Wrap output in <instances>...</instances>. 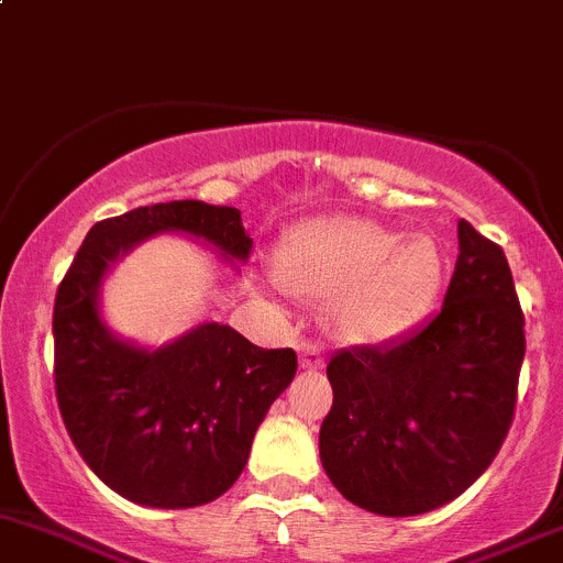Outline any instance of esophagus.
Instances as JSON below:
<instances>
[{
  "instance_id": "1",
  "label": "esophagus",
  "mask_w": 563,
  "mask_h": 563,
  "mask_svg": "<svg viewBox=\"0 0 563 563\" xmlns=\"http://www.w3.org/2000/svg\"><path fill=\"white\" fill-rule=\"evenodd\" d=\"M322 363H324V357H322V352L317 350V346L300 344V368L317 371V368H322Z\"/></svg>"
}]
</instances>
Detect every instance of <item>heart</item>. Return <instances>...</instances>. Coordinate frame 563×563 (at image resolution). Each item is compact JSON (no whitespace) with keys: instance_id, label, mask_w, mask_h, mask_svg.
<instances>
[{"instance_id":"heart-1","label":"heart","mask_w":563,"mask_h":563,"mask_svg":"<svg viewBox=\"0 0 563 563\" xmlns=\"http://www.w3.org/2000/svg\"><path fill=\"white\" fill-rule=\"evenodd\" d=\"M444 260L431 235H404L361 217L306 222L276 254V282L309 303H328L335 339L355 346L396 341L431 309Z\"/></svg>"}]
</instances>
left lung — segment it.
<instances>
[{"instance_id":"obj_1","label":"left lung","mask_w":563,"mask_h":563,"mask_svg":"<svg viewBox=\"0 0 563 563\" xmlns=\"http://www.w3.org/2000/svg\"><path fill=\"white\" fill-rule=\"evenodd\" d=\"M523 311L494 241L457 222L442 311L379 346L330 357L320 461L346 501L387 518L431 512L490 466L512 426Z\"/></svg>"}]
</instances>
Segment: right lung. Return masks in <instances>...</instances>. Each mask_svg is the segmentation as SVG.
<instances>
[{
	"instance_id": "1",
	"label": "right lung",
	"mask_w": 563,
	"mask_h": 563,
	"mask_svg": "<svg viewBox=\"0 0 563 563\" xmlns=\"http://www.w3.org/2000/svg\"><path fill=\"white\" fill-rule=\"evenodd\" d=\"M162 233L206 243L233 274L252 252L241 211L230 206L173 200L97 222L56 292L54 379L69 439L110 490L143 507L187 509L241 477L298 357L254 346L219 322L162 346L113 333L102 284L119 260Z\"/></svg>"
}]
</instances>
